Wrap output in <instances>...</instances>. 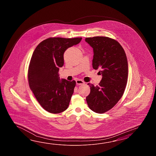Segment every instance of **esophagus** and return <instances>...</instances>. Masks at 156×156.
<instances>
[{"instance_id": "34e87169", "label": "esophagus", "mask_w": 156, "mask_h": 156, "mask_svg": "<svg viewBox=\"0 0 156 156\" xmlns=\"http://www.w3.org/2000/svg\"><path fill=\"white\" fill-rule=\"evenodd\" d=\"M76 83L77 85H83V84H84L85 83L81 80H77L76 81Z\"/></svg>"}]
</instances>
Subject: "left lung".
<instances>
[{"mask_svg":"<svg viewBox=\"0 0 156 156\" xmlns=\"http://www.w3.org/2000/svg\"><path fill=\"white\" fill-rule=\"evenodd\" d=\"M85 41L93 48V69H100L102 75L98 86L88 83L90 93L86 101L93 112L102 114L115 106L123 96L128 76L126 54L118 42L109 37L86 38Z\"/></svg>","mask_w":156,"mask_h":156,"instance_id":"8db88e82","label":"left lung"}]
</instances>
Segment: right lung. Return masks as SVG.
<instances>
[{"instance_id": "add662e5", "label": "right lung", "mask_w": 156, "mask_h": 156, "mask_svg": "<svg viewBox=\"0 0 156 156\" xmlns=\"http://www.w3.org/2000/svg\"><path fill=\"white\" fill-rule=\"evenodd\" d=\"M81 40V37L49 38L33 52L28 72L29 85L40 105L50 113H62L69 105L76 82L60 79L59 67L63 66L66 50Z\"/></svg>"}]
</instances>
